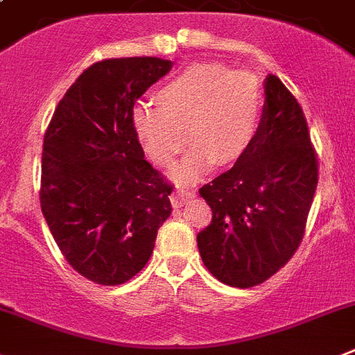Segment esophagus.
Wrapping results in <instances>:
<instances>
[{"mask_svg":"<svg viewBox=\"0 0 355 355\" xmlns=\"http://www.w3.org/2000/svg\"><path fill=\"white\" fill-rule=\"evenodd\" d=\"M195 197L193 190H178L171 195V202L172 207H181L184 202L191 200Z\"/></svg>","mask_w":355,"mask_h":355,"instance_id":"esophagus-1","label":"esophagus"}]
</instances>
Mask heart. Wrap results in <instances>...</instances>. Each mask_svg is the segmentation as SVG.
Listing matches in <instances>:
<instances>
[{
    "instance_id": "obj_1",
    "label": "heart",
    "mask_w": 355,
    "mask_h": 355,
    "mask_svg": "<svg viewBox=\"0 0 355 355\" xmlns=\"http://www.w3.org/2000/svg\"><path fill=\"white\" fill-rule=\"evenodd\" d=\"M156 100L160 107L141 103L133 109V132L160 167H171L190 139L193 148L174 172L175 180L188 184L216 162L234 164L252 149L264 109V87L252 71L193 64L156 91Z\"/></svg>"
}]
</instances>
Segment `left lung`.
<instances>
[{"instance_id": "1", "label": "left lung", "mask_w": 355, "mask_h": 355, "mask_svg": "<svg viewBox=\"0 0 355 355\" xmlns=\"http://www.w3.org/2000/svg\"><path fill=\"white\" fill-rule=\"evenodd\" d=\"M318 183V160L306 118L276 76L252 149L199 190L213 220L197 234L202 262L230 287L271 278L299 248Z\"/></svg>"}]
</instances>
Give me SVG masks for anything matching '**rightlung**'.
<instances>
[{
  "instance_id": "obj_1",
  "label": "right lung",
  "mask_w": 355,
  "mask_h": 355,
  "mask_svg": "<svg viewBox=\"0 0 355 355\" xmlns=\"http://www.w3.org/2000/svg\"><path fill=\"white\" fill-rule=\"evenodd\" d=\"M162 58L93 63L58 103L44 135L40 206L68 264L121 285L151 257L172 184L144 160L133 105L171 70Z\"/></svg>"
}]
</instances>
